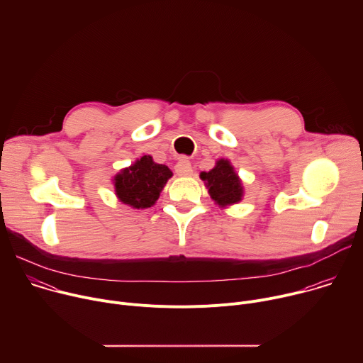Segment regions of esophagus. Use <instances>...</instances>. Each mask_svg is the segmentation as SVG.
<instances>
[{
    "instance_id": "34e87169",
    "label": "esophagus",
    "mask_w": 363,
    "mask_h": 363,
    "mask_svg": "<svg viewBox=\"0 0 363 363\" xmlns=\"http://www.w3.org/2000/svg\"><path fill=\"white\" fill-rule=\"evenodd\" d=\"M175 172L179 177H191L192 175V167L191 162L186 158H182L177 165H175Z\"/></svg>"
}]
</instances>
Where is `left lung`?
<instances>
[{"label":"left lung","mask_w":363,"mask_h":363,"mask_svg":"<svg viewBox=\"0 0 363 363\" xmlns=\"http://www.w3.org/2000/svg\"><path fill=\"white\" fill-rule=\"evenodd\" d=\"M199 178L203 181L211 199L220 208L238 203L244 196L242 181L231 162L225 158L217 160L216 167L208 172H201Z\"/></svg>","instance_id":"8db88e82"}]
</instances>
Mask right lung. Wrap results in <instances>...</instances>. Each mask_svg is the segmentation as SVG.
<instances>
[{
  "label": "right lung",
  "instance_id": "obj_1",
  "mask_svg": "<svg viewBox=\"0 0 363 363\" xmlns=\"http://www.w3.org/2000/svg\"><path fill=\"white\" fill-rule=\"evenodd\" d=\"M172 175L167 165L157 164L150 155H143L113 177L115 194L122 203L133 210L150 208Z\"/></svg>",
  "mask_w": 363,
  "mask_h": 363
}]
</instances>
